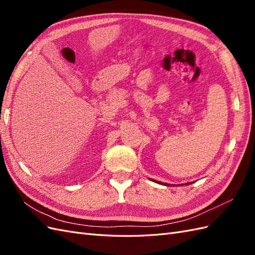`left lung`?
Returning <instances> with one entry per match:
<instances>
[{
  "mask_svg": "<svg viewBox=\"0 0 255 255\" xmlns=\"http://www.w3.org/2000/svg\"><path fill=\"white\" fill-rule=\"evenodd\" d=\"M154 182H156V183H158V184H160V185H165V186H170V184H167V183H163V182H157V181H155V180H154ZM187 184H189V183H187Z\"/></svg>",
  "mask_w": 255,
  "mask_h": 255,
  "instance_id": "obj_1",
  "label": "left lung"
}]
</instances>
